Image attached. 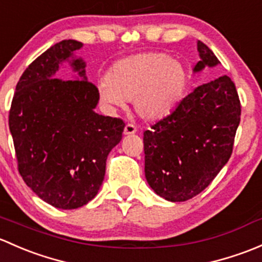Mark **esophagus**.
Segmentation results:
<instances>
[{"label": "esophagus", "mask_w": 262, "mask_h": 262, "mask_svg": "<svg viewBox=\"0 0 262 262\" xmlns=\"http://www.w3.org/2000/svg\"><path fill=\"white\" fill-rule=\"evenodd\" d=\"M137 132V127L134 125V123H127L125 126V130H123V134L125 135H134Z\"/></svg>", "instance_id": "34e87169"}]
</instances>
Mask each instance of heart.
Listing matches in <instances>:
<instances>
[{"label":"heart","instance_id":"obj_1","mask_svg":"<svg viewBox=\"0 0 262 262\" xmlns=\"http://www.w3.org/2000/svg\"><path fill=\"white\" fill-rule=\"evenodd\" d=\"M187 74L168 54L144 53L121 59L99 85L101 99L112 108L134 99L135 110L146 120H158L171 111L182 97Z\"/></svg>","mask_w":262,"mask_h":262}]
</instances>
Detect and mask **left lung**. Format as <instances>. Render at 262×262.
I'll use <instances>...</instances> for the list:
<instances>
[{"instance_id": "1", "label": "left lung", "mask_w": 262, "mask_h": 262, "mask_svg": "<svg viewBox=\"0 0 262 262\" xmlns=\"http://www.w3.org/2000/svg\"><path fill=\"white\" fill-rule=\"evenodd\" d=\"M194 72L220 64L198 41ZM241 118L236 85L227 75L198 85L144 132L145 177L158 195L185 202L198 195L227 164Z\"/></svg>"}]
</instances>
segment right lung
Wrapping results in <instances>:
<instances>
[{"mask_svg":"<svg viewBox=\"0 0 262 262\" xmlns=\"http://www.w3.org/2000/svg\"><path fill=\"white\" fill-rule=\"evenodd\" d=\"M82 42L63 40L37 56L16 85L9 115L18 172L39 198L75 209L96 196L106 161L122 139L121 118L93 111L98 88L85 78V63L73 58L79 79H61L59 67Z\"/></svg>","mask_w":262,"mask_h":262,"instance_id":"right-lung-1","label":"right lung"}]
</instances>
